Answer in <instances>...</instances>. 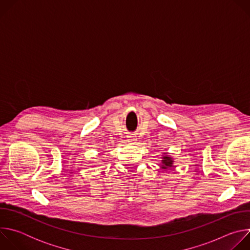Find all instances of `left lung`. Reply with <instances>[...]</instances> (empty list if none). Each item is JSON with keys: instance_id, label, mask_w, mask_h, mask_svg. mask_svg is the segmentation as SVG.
<instances>
[{"instance_id": "left-lung-1", "label": "left lung", "mask_w": 250, "mask_h": 250, "mask_svg": "<svg viewBox=\"0 0 250 250\" xmlns=\"http://www.w3.org/2000/svg\"><path fill=\"white\" fill-rule=\"evenodd\" d=\"M163 160H162V168L163 169H168V167H172V164H173V160L172 158H170L169 156H163L162 157Z\"/></svg>"}]
</instances>
